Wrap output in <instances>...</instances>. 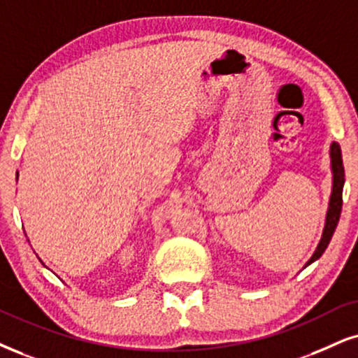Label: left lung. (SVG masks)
<instances>
[{
  "instance_id": "8db88e82",
  "label": "left lung",
  "mask_w": 358,
  "mask_h": 358,
  "mask_svg": "<svg viewBox=\"0 0 358 358\" xmlns=\"http://www.w3.org/2000/svg\"><path fill=\"white\" fill-rule=\"evenodd\" d=\"M330 164H332V194H330L329 201V209L327 215H325V226L324 232H322L320 242L317 245L315 252L312 254V257L308 259L306 264L310 266L312 262H315L317 259H320V255L325 252L330 239H332L335 227H337L338 219H341V210H342V191H343V182H345V174H343V162H342V151L341 145L337 143L330 144Z\"/></svg>"
}]
</instances>
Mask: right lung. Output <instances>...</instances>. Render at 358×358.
<instances>
[{
  "label": "right lung",
  "instance_id": "add662e5",
  "mask_svg": "<svg viewBox=\"0 0 358 358\" xmlns=\"http://www.w3.org/2000/svg\"><path fill=\"white\" fill-rule=\"evenodd\" d=\"M16 179H17V174H16Z\"/></svg>",
  "mask_w": 358,
  "mask_h": 358
}]
</instances>
